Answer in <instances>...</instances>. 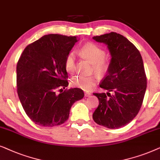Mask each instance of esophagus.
<instances>
[{"mask_svg": "<svg viewBox=\"0 0 160 160\" xmlns=\"http://www.w3.org/2000/svg\"><path fill=\"white\" fill-rule=\"evenodd\" d=\"M91 95V93L90 92H88V91H86V92H85V97H90Z\"/></svg>", "mask_w": 160, "mask_h": 160, "instance_id": "1", "label": "esophagus"}]
</instances>
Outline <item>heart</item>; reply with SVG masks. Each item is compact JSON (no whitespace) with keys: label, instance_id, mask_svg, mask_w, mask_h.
Here are the masks:
<instances>
[{"label":"heart","instance_id":"heart-1","mask_svg":"<svg viewBox=\"0 0 160 160\" xmlns=\"http://www.w3.org/2000/svg\"><path fill=\"white\" fill-rule=\"evenodd\" d=\"M80 54L92 63V69L99 75H104L109 69L110 63L105 58L106 52L94 43L86 44L80 48ZM65 67L69 73H73L75 69V54L72 51L65 59ZM98 80L97 75H77L72 79L71 84L74 87L88 91L92 88Z\"/></svg>","mask_w":160,"mask_h":160}]
</instances>
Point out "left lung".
I'll return each instance as SVG.
<instances>
[{"label": "left lung", "mask_w": 160, "mask_h": 160, "mask_svg": "<svg viewBox=\"0 0 160 160\" xmlns=\"http://www.w3.org/2000/svg\"><path fill=\"white\" fill-rule=\"evenodd\" d=\"M93 39L107 44L112 57L107 75L99 85L108 92L93 93L99 106L93 119L109 129L121 128L137 116L143 101L147 78L141 55L131 42L116 32Z\"/></svg>", "instance_id": "8db88e82"}]
</instances>
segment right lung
Listing matches in <instances>:
<instances>
[{"label": "right lung", "mask_w": 160, "mask_h": 160, "mask_svg": "<svg viewBox=\"0 0 160 160\" xmlns=\"http://www.w3.org/2000/svg\"><path fill=\"white\" fill-rule=\"evenodd\" d=\"M77 42V37L48 34L28 44L19 58L18 94L25 113L36 124H62L69 118L72 105L84 97L78 88L62 91L69 85L66 57Z\"/></svg>", "instance_id": "obj_1"}]
</instances>
